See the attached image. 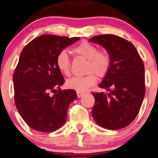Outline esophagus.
Listing matches in <instances>:
<instances>
[{"label":"esophagus","mask_w":158,"mask_h":158,"mask_svg":"<svg viewBox=\"0 0 158 158\" xmlns=\"http://www.w3.org/2000/svg\"><path fill=\"white\" fill-rule=\"evenodd\" d=\"M77 94L78 98H81L85 94V92H82V91H77Z\"/></svg>","instance_id":"34e87169"}]
</instances>
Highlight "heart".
Returning a JSON list of instances; mask_svg holds the SVG:
<instances>
[{"label":"heart","mask_w":158,"mask_h":158,"mask_svg":"<svg viewBox=\"0 0 158 158\" xmlns=\"http://www.w3.org/2000/svg\"><path fill=\"white\" fill-rule=\"evenodd\" d=\"M76 55L88 60L86 65L87 73L84 77H73L67 81V88L77 91H85L93 86L97 81L95 74L103 77L108 73L110 67V56L106 51L98 50L95 45L88 42H82L72 49ZM56 65L61 73L69 76L70 73V61L66 50H62L56 58Z\"/></svg>","instance_id":"b5f03b06"}]
</instances>
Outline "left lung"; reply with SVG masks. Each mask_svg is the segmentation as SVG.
Instances as JSON below:
<instances>
[{
  "label": "left lung",
  "mask_w": 158,
  "mask_h": 158,
  "mask_svg": "<svg viewBox=\"0 0 158 158\" xmlns=\"http://www.w3.org/2000/svg\"><path fill=\"white\" fill-rule=\"evenodd\" d=\"M110 56L109 70L99 88L109 93H94L92 116L100 127L119 130L130 125L140 109L145 95L144 65L135 46L115 35L93 36Z\"/></svg>",
  "instance_id": "left-lung-1"
}]
</instances>
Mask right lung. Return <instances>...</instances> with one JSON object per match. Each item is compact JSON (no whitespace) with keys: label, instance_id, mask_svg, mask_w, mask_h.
Here are the masks:
<instances>
[{"label":"right lung","instance_id":"obj_1","mask_svg":"<svg viewBox=\"0 0 158 158\" xmlns=\"http://www.w3.org/2000/svg\"><path fill=\"white\" fill-rule=\"evenodd\" d=\"M79 40L43 35L22 49L13 74L15 103L21 116L33 130L49 133L65 123L69 106L77 96L73 89L61 91L65 81L56 65V58L60 51ZM49 92L54 94L50 96Z\"/></svg>","mask_w":158,"mask_h":158}]
</instances>
